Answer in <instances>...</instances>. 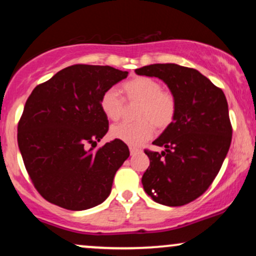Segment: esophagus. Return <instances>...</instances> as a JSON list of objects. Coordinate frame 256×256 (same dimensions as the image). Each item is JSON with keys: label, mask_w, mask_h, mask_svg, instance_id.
Here are the masks:
<instances>
[{"label": "esophagus", "mask_w": 256, "mask_h": 256, "mask_svg": "<svg viewBox=\"0 0 256 256\" xmlns=\"http://www.w3.org/2000/svg\"><path fill=\"white\" fill-rule=\"evenodd\" d=\"M140 149L137 148V146H130V154L131 155H134L137 154V152H140Z\"/></svg>", "instance_id": "34e87169"}]
</instances>
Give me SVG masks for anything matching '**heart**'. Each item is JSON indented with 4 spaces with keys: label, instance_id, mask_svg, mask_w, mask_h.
Here are the masks:
<instances>
[{
    "label": "heart",
    "instance_id": "obj_1",
    "mask_svg": "<svg viewBox=\"0 0 256 256\" xmlns=\"http://www.w3.org/2000/svg\"><path fill=\"white\" fill-rule=\"evenodd\" d=\"M125 98L140 104L137 112L138 122H122L112 128L110 134L126 144L138 146L150 140L154 126L162 131L172 124L177 114V101L170 91L164 90L156 79L136 77L122 84ZM100 108L107 119L118 122L125 110L124 100L113 88L104 91Z\"/></svg>",
    "mask_w": 256,
    "mask_h": 256
}]
</instances>
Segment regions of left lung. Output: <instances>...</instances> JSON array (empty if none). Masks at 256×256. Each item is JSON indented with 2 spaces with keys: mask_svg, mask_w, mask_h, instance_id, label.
Segmentation results:
<instances>
[{
  "mask_svg": "<svg viewBox=\"0 0 256 256\" xmlns=\"http://www.w3.org/2000/svg\"><path fill=\"white\" fill-rule=\"evenodd\" d=\"M134 72L161 79L177 101L174 120L152 142L165 150H144L150 165L143 188L158 204L184 206L210 188L224 162L232 138L228 101L198 70L154 64Z\"/></svg>",
  "mask_w": 256,
  "mask_h": 256,
  "instance_id": "1",
  "label": "left lung"
}]
</instances>
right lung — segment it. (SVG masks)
<instances>
[{
    "label": "right lung",
    "instance_id": "obj_1",
    "mask_svg": "<svg viewBox=\"0 0 256 256\" xmlns=\"http://www.w3.org/2000/svg\"><path fill=\"white\" fill-rule=\"evenodd\" d=\"M128 74L110 66L73 64L28 96L18 146L34 188L50 204L84 210L110 196L116 172L130 152L118 140L94 150L108 131L100 98Z\"/></svg>",
    "mask_w": 256,
    "mask_h": 256
}]
</instances>
